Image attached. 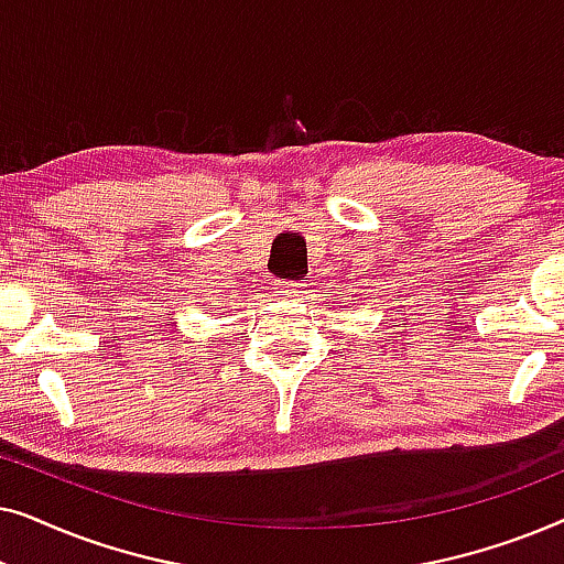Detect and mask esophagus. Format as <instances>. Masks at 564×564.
I'll return each mask as SVG.
<instances>
[{
    "mask_svg": "<svg viewBox=\"0 0 564 564\" xmlns=\"http://www.w3.org/2000/svg\"><path fill=\"white\" fill-rule=\"evenodd\" d=\"M303 290H305V282H282L280 288H276V292H280L282 297H297Z\"/></svg>",
    "mask_w": 564,
    "mask_h": 564,
    "instance_id": "esophagus-1",
    "label": "esophagus"
}]
</instances>
